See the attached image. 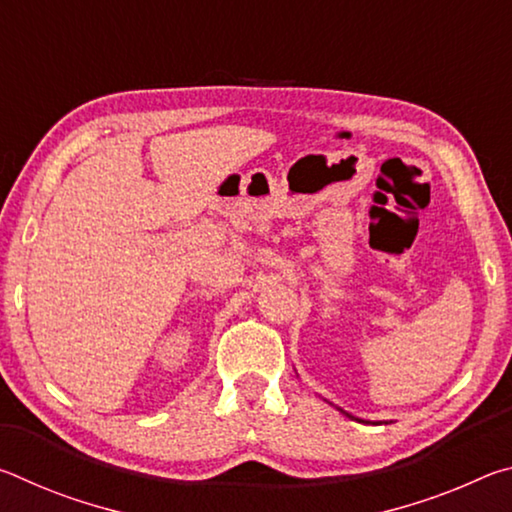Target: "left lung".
I'll use <instances>...</instances> for the list:
<instances>
[{
    "instance_id": "1",
    "label": "left lung",
    "mask_w": 512,
    "mask_h": 512,
    "mask_svg": "<svg viewBox=\"0 0 512 512\" xmlns=\"http://www.w3.org/2000/svg\"><path fill=\"white\" fill-rule=\"evenodd\" d=\"M345 413V411H343ZM345 415H348V418H352V415L350 413H345ZM354 420H359V418H354ZM359 422H363V420H359Z\"/></svg>"
}]
</instances>
